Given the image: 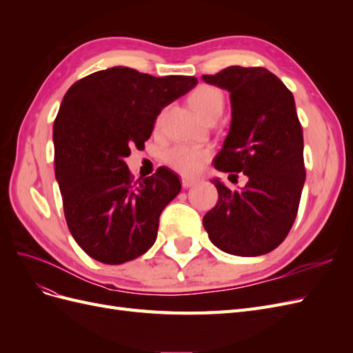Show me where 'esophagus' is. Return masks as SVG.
Returning a JSON list of instances; mask_svg holds the SVG:
<instances>
[{
	"label": "esophagus",
	"instance_id": "obj_1",
	"mask_svg": "<svg viewBox=\"0 0 353 353\" xmlns=\"http://www.w3.org/2000/svg\"><path fill=\"white\" fill-rule=\"evenodd\" d=\"M199 183V181L196 179V178H188V176H183V187L184 188H190V187H193V185H196Z\"/></svg>",
	"mask_w": 353,
	"mask_h": 353
}]
</instances>
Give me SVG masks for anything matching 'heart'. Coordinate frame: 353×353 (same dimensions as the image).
<instances>
[{
    "mask_svg": "<svg viewBox=\"0 0 353 353\" xmlns=\"http://www.w3.org/2000/svg\"><path fill=\"white\" fill-rule=\"evenodd\" d=\"M190 105L193 110L206 121L208 117L222 113L223 110V95L222 92L210 85H200L190 95ZM209 152L199 145L178 144L166 152V162L179 172L191 175L201 169L206 162Z\"/></svg>",
    "mask_w": 353,
    "mask_h": 353,
    "instance_id": "b5f03b06",
    "label": "heart"
}]
</instances>
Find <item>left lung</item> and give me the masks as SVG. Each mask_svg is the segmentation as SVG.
Returning <instances> with one entry per match:
<instances>
[{"mask_svg": "<svg viewBox=\"0 0 353 353\" xmlns=\"http://www.w3.org/2000/svg\"><path fill=\"white\" fill-rule=\"evenodd\" d=\"M201 79L228 91L231 101L230 130L213 166L248 178L239 191L210 179L219 196L203 216V227L225 253L245 258L270 253L290 231L305 184L303 132L294 97L263 68L231 66Z\"/></svg>", "mask_w": 353, "mask_h": 353, "instance_id": "obj_1", "label": "left lung"}]
</instances>
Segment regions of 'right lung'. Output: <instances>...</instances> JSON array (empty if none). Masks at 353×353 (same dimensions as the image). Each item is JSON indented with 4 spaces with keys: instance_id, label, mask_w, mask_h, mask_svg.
Returning <instances> with one entry per match:
<instances>
[{
    "instance_id": "right-lung-1",
    "label": "right lung",
    "mask_w": 353,
    "mask_h": 353,
    "mask_svg": "<svg viewBox=\"0 0 353 353\" xmlns=\"http://www.w3.org/2000/svg\"><path fill=\"white\" fill-rule=\"evenodd\" d=\"M196 85L194 77L116 66L74 82L63 97L52 128L54 172L69 231L92 259L121 265L154 244L179 178L159 168L134 181L125 159L150 138L162 109Z\"/></svg>"
}]
</instances>
